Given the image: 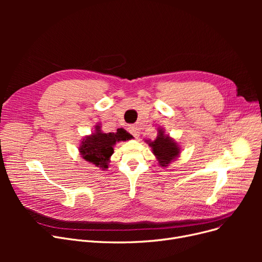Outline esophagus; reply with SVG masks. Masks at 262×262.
Segmentation results:
<instances>
[{
	"instance_id": "esophagus-1",
	"label": "esophagus",
	"mask_w": 262,
	"mask_h": 262,
	"mask_svg": "<svg viewBox=\"0 0 262 262\" xmlns=\"http://www.w3.org/2000/svg\"><path fill=\"white\" fill-rule=\"evenodd\" d=\"M128 132L135 137V138H138L139 135H140L139 128L137 127V126H135V125H130V126L128 127Z\"/></svg>"
}]
</instances>
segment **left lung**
Segmentation results:
<instances>
[{"label":"left lung","instance_id":"left-lung-1","mask_svg":"<svg viewBox=\"0 0 262 262\" xmlns=\"http://www.w3.org/2000/svg\"><path fill=\"white\" fill-rule=\"evenodd\" d=\"M148 145L152 147L153 154L156 156L158 163L161 167H167L174 159L180 156V145L171 137L164 135L162 128H159L158 136L154 141L146 140Z\"/></svg>","mask_w":262,"mask_h":262}]
</instances>
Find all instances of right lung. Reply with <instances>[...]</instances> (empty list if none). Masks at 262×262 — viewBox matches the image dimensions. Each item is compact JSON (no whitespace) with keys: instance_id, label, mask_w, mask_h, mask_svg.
Listing matches in <instances>:
<instances>
[{"instance_id":"right-lung-1","label":"right lung","mask_w":262,"mask_h":262,"mask_svg":"<svg viewBox=\"0 0 262 262\" xmlns=\"http://www.w3.org/2000/svg\"><path fill=\"white\" fill-rule=\"evenodd\" d=\"M133 136L125 129L118 128L116 133H103L100 124L95 126V132L92 135L85 137L79 145V153L81 157L95 167L102 170L108 169L110 156L114 154V146L119 141L130 140Z\"/></svg>"}]
</instances>
